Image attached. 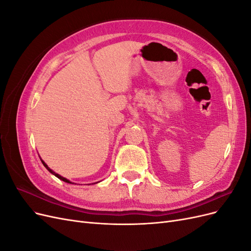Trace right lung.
Listing matches in <instances>:
<instances>
[{"mask_svg":"<svg viewBox=\"0 0 251 251\" xmlns=\"http://www.w3.org/2000/svg\"><path fill=\"white\" fill-rule=\"evenodd\" d=\"M41 160H42V159H41ZM42 163H43V164H44V166H45V168H46V169H47V170H48V171H49V172H50V173H51V174H53V175H54V176H55V177H57V178H58V179H60V180H63V181H64V182H67V183H71V182H70V181H69V180H68V179H66V178H64V177H62V176H60V175H58V174H56V173H55V172H53V171H52V170H51V169H50V168H49V166H48V165H47V164H46V163H45V162H44V161H43V160H42Z\"/></svg>","mask_w":251,"mask_h":251,"instance_id":"right-lung-1","label":"right lung"}]
</instances>
